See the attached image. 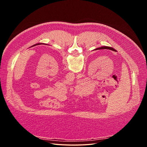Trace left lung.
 I'll return each instance as SVG.
<instances>
[{
  "label": "left lung",
  "mask_w": 147,
  "mask_h": 147,
  "mask_svg": "<svg viewBox=\"0 0 147 147\" xmlns=\"http://www.w3.org/2000/svg\"><path fill=\"white\" fill-rule=\"evenodd\" d=\"M41 44H42V43H37V44H35V45H33L32 47H34V46H35V45H41Z\"/></svg>",
  "instance_id": "obj_1"
}]
</instances>
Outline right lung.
Here are the masks:
<instances>
[{"label": "right lung", "mask_w": 147, "mask_h": 147, "mask_svg": "<svg viewBox=\"0 0 147 147\" xmlns=\"http://www.w3.org/2000/svg\"><path fill=\"white\" fill-rule=\"evenodd\" d=\"M104 49H107V50H112L113 51H117V50H115L114 48H112V47H102L98 48H96L95 49V50H104Z\"/></svg>", "instance_id": "add662e5"}]
</instances>
